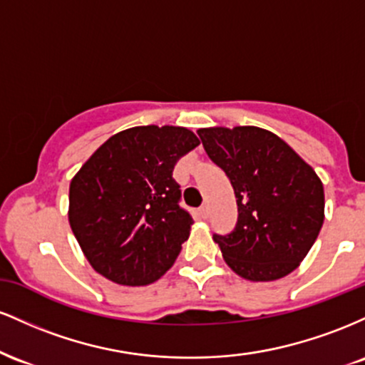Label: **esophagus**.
I'll return each instance as SVG.
<instances>
[{
  "instance_id": "1",
  "label": "esophagus",
  "mask_w": 365,
  "mask_h": 365,
  "mask_svg": "<svg viewBox=\"0 0 365 365\" xmlns=\"http://www.w3.org/2000/svg\"><path fill=\"white\" fill-rule=\"evenodd\" d=\"M199 216L202 217V220H207V217H209V206H207V204H204V206L199 207Z\"/></svg>"
}]
</instances>
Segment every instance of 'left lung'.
<instances>
[{
	"label": "left lung",
	"mask_w": 365,
	"mask_h": 365,
	"mask_svg": "<svg viewBox=\"0 0 365 365\" xmlns=\"http://www.w3.org/2000/svg\"><path fill=\"white\" fill-rule=\"evenodd\" d=\"M197 133L235 190V230L212 235L226 264L250 282L290 274L324 221V188L316 171L269 130L212 127Z\"/></svg>",
	"instance_id": "obj_1"
}]
</instances>
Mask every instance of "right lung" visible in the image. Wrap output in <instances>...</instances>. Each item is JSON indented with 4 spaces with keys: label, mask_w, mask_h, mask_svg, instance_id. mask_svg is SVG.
Here are the masks:
<instances>
[{
    "label": "right lung",
    "mask_w": 365,
    "mask_h": 365,
    "mask_svg": "<svg viewBox=\"0 0 365 365\" xmlns=\"http://www.w3.org/2000/svg\"><path fill=\"white\" fill-rule=\"evenodd\" d=\"M199 144L183 127H133L83 163L70 183L68 221L99 274L140 287L173 266L194 223L178 204L173 168Z\"/></svg>",
    "instance_id": "right-lung-1"
}]
</instances>
